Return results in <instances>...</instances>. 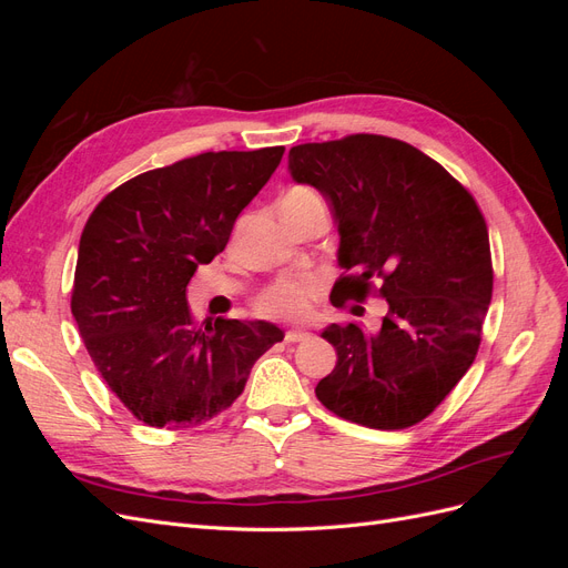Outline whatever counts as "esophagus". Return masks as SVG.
<instances>
[{
  "label": "esophagus",
  "instance_id": "1",
  "mask_svg": "<svg viewBox=\"0 0 568 568\" xmlns=\"http://www.w3.org/2000/svg\"><path fill=\"white\" fill-rule=\"evenodd\" d=\"M307 336H311V334L303 332V329H288V332L284 334V341H286V343H298V341H305Z\"/></svg>",
  "mask_w": 568,
  "mask_h": 568
}]
</instances>
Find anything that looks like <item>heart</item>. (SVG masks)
Masks as SVG:
<instances>
[{"mask_svg": "<svg viewBox=\"0 0 568 568\" xmlns=\"http://www.w3.org/2000/svg\"><path fill=\"white\" fill-rule=\"evenodd\" d=\"M294 192H311V189H294ZM320 288L322 284L315 274H288L274 280L255 296V311L274 320H301L311 313Z\"/></svg>", "mask_w": 568, "mask_h": 568, "instance_id": "b5f03b06", "label": "heart"}]
</instances>
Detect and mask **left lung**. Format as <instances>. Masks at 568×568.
<instances>
[{
    "label": "left lung",
    "instance_id": "obj_1",
    "mask_svg": "<svg viewBox=\"0 0 568 568\" xmlns=\"http://www.w3.org/2000/svg\"><path fill=\"white\" fill-rule=\"evenodd\" d=\"M288 173L326 199L346 274L332 303L382 296L379 332H322L336 367L317 384L341 419L382 432L422 422L471 367L493 296L486 220L474 196L426 153L382 134L288 151Z\"/></svg>",
    "mask_w": 568,
    "mask_h": 568
}]
</instances>
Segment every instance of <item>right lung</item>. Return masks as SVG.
I'll return each instance as SVG.
<instances>
[{
	"mask_svg": "<svg viewBox=\"0 0 568 568\" xmlns=\"http://www.w3.org/2000/svg\"><path fill=\"white\" fill-rule=\"evenodd\" d=\"M284 146L209 151L149 170L99 201L80 236L71 311L97 372L134 419L189 428L242 395L284 334L270 322H196L186 284L225 251Z\"/></svg>",
	"mask_w": 568,
	"mask_h": 568,
	"instance_id": "right-lung-1",
	"label": "right lung"
}]
</instances>
